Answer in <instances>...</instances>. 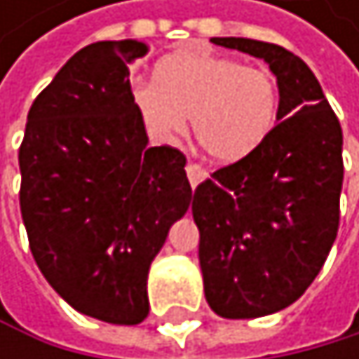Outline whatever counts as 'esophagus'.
Here are the masks:
<instances>
[{"label": "esophagus", "mask_w": 359, "mask_h": 359, "mask_svg": "<svg viewBox=\"0 0 359 359\" xmlns=\"http://www.w3.org/2000/svg\"><path fill=\"white\" fill-rule=\"evenodd\" d=\"M185 172H187V178H189V183H191V187H198L206 176H209V172H206L202 165H198V163H187V168H185Z\"/></svg>", "instance_id": "34e87169"}]
</instances>
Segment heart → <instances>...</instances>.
<instances>
[{"label": "heart", "mask_w": 359, "mask_h": 359, "mask_svg": "<svg viewBox=\"0 0 359 359\" xmlns=\"http://www.w3.org/2000/svg\"><path fill=\"white\" fill-rule=\"evenodd\" d=\"M131 96L146 129L163 142L183 135L191 116L200 148L224 163L263 144L280 109V83L267 66L211 53L165 57L155 83H135Z\"/></svg>", "instance_id": "b5f03b06"}]
</instances>
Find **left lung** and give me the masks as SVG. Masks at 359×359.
I'll list each match as a JSON object with an SVG mask.
<instances>
[{
	"instance_id": "8db88e82",
	"label": "left lung",
	"mask_w": 359,
	"mask_h": 359,
	"mask_svg": "<svg viewBox=\"0 0 359 359\" xmlns=\"http://www.w3.org/2000/svg\"><path fill=\"white\" fill-rule=\"evenodd\" d=\"M211 43L263 57L280 83L278 125L250 155L194 191L204 297L224 319L297 302L319 276L340 222L342 129L308 64L252 38Z\"/></svg>"
}]
</instances>
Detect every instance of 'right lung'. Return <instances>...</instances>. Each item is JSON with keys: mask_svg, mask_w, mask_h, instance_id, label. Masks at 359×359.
<instances>
[{"mask_svg": "<svg viewBox=\"0 0 359 359\" xmlns=\"http://www.w3.org/2000/svg\"><path fill=\"white\" fill-rule=\"evenodd\" d=\"M137 40L77 51L29 107L19 148L29 250L55 293L116 325L148 314L146 280L170 226L191 202L185 155L148 146L129 64Z\"/></svg>", "mask_w": 359, "mask_h": 359, "instance_id": "1", "label": "right lung"}]
</instances>
